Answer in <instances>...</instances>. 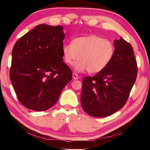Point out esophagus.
<instances>
[{
    "mask_svg": "<svg viewBox=\"0 0 150 150\" xmlns=\"http://www.w3.org/2000/svg\"><path fill=\"white\" fill-rule=\"evenodd\" d=\"M72 78L74 80H77V79H79V76H78L77 74H76L75 72H73V74H72Z\"/></svg>",
    "mask_w": 150,
    "mask_h": 150,
    "instance_id": "34e87169",
    "label": "esophagus"
}]
</instances>
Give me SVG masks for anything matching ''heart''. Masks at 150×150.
Masks as SVG:
<instances>
[{
  "mask_svg": "<svg viewBox=\"0 0 150 150\" xmlns=\"http://www.w3.org/2000/svg\"><path fill=\"white\" fill-rule=\"evenodd\" d=\"M62 54L67 65L72 64L78 57L79 60L74 63L76 70L96 74L103 70L111 61L115 46L111 41L91 35L76 38L71 44H64Z\"/></svg>",
  "mask_w": 150,
  "mask_h": 150,
  "instance_id": "obj_1",
  "label": "heart"
}]
</instances>
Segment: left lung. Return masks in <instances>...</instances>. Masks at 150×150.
I'll return each instance as SVG.
<instances>
[{"label": "left lung", "instance_id": "1", "mask_svg": "<svg viewBox=\"0 0 150 150\" xmlns=\"http://www.w3.org/2000/svg\"><path fill=\"white\" fill-rule=\"evenodd\" d=\"M115 54L103 70L83 80L82 108L96 117L109 116L126 103L136 81L137 63L132 46L122 38L115 41Z\"/></svg>", "mask_w": 150, "mask_h": 150}]
</instances>
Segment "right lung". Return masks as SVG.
<instances>
[{
    "instance_id": "obj_1",
    "label": "right lung",
    "mask_w": 150,
    "mask_h": 150,
    "mask_svg": "<svg viewBox=\"0 0 150 150\" xmlns=\"http://www.w3.org/2000/svg\"><path fill=\"white\" fill-rule=\"evenodd\" d=\"M63 28L40 24L14 45L10 80L19 102L28 109H49L72 79L71 69L63 61Z\"/></svg>"
}]
</instances>
